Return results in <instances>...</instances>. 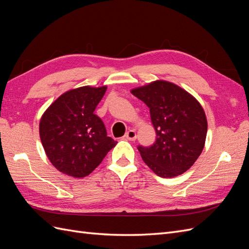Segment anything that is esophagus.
Segmentation results:
<instances>
[{"instance_id":"1","label":"esophagus","mask_w":249,"mask_h":249,"mask_svg":"<svg viewBox=\"0 0 249 249\" xmlns=\"http://www.w3.org/2000/svg\"><path fill=\"white\" fill-rule=\"evenodd\" d=\"M125 138L126 139H129V140H131V141H134V140H136V137H137V135H136V131H134V130H130V131H127L126 133H125Z\"/></svg>"}]
</instances>
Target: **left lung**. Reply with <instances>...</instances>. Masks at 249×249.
<instances>
[{
	"label": "left lung",
	"mask_w": 249,
	"mask_h": 249,
	"mask_svg": "<svg viewBox=\"0 0 249 249\" xmlns=\"http://www.w3.org/2000/svg\"><path fill=\"white\" fill-rule=\"evenodd\" d=\"M131 92L149 108L157 134L152 146H138L142 160L161 178L186 172L201 154L207 137L208 122L199 102L185 89L164 80Z\"/></svg>",
	"instance_id": "left-lung-1"
}]
</instances>
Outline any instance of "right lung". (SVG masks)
<instances>
[{
    "label": "right lung",
    "mask_w": 249,
    "mask_h": 249,
    "mask_svg": "<svg viewBox=\"0 0 249 249\" xmlns=\"http://www.w3.org/2000/svg\"><path fill=\"white\" fill-rule=\"evenodd\" d=\"M107 86H83L60 95L44 111L39 136L51 163L73 178L89 176L116 141L107 136L103 120L94 110Z\"/></svg>",
    "instance_id": "1"
}]
</instances>
